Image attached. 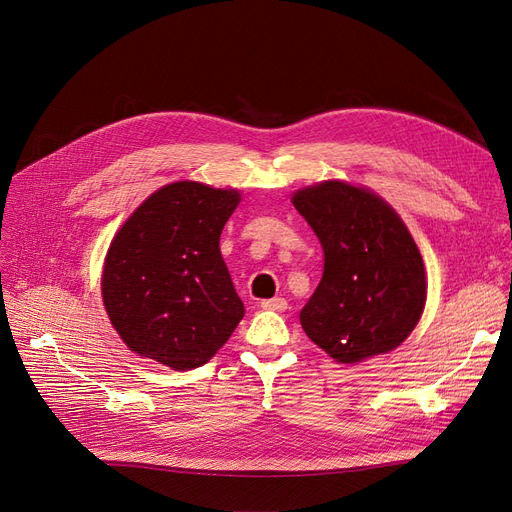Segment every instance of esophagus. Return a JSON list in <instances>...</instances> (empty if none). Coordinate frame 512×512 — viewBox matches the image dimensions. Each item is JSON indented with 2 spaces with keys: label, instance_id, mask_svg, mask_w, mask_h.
<instances>
[{
  "label": "esophagus",
  "instance_id": "1",
  "mask_svg": "<svg viewBox=\"0 0 512 512\" xmlns=\"http://www.w3.org/2000/svg\"><path fill=\"white\" fill-rule=\"evenodd\" d=\"M286 307H288V303L282 297L261 301V309H267V311H286Z\"/></svg>",
  "mask_w": 512,
  "mask_h": 512
}]
</instances>
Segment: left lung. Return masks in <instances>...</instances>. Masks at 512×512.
<instances>
[{
    "label": "left lung",
    "mask_w": 512,
    "mask_h": 512,
    "mask_svg": "<svg viewBox=\"0 0 512 512\" xmlns=\"http://www.w3.org/2000/svg\"><path fill=\"white\" fill-rule=\"evenodd\" d=\"M324 249V276L301 311L305 334L338 363L386 355L421 319L427 280L398 213L369 188L326 180L292 195Z\"/></svg>",
    "instance_id": "1"
}]
</instances>
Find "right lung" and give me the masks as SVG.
I'll return each mask as SVG.
<instances>
[{
  "label": "right lung",
  "instance_id": "right-lung-1",
  "mask_svg": "<svg viewBox=\"0 0 512 512\" xmlns=\"http://www.w3.org/2000/svg\"><path fill=\"white\" fill-rule=\"evenodd\" d=\"M238 203L234 188L172 182L118 230L101 294L130 351L186 371L205 365L232 336L245 305L222 259L220 234Z\"/></svg>",
  "mask_w": 512,
  "mask_h": 512
}]
</instances>
